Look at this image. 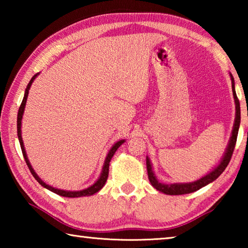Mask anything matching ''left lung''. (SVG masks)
<instances>
[{"mask_svg":"<svg viewBox=\"0 0 248 248\" xmlns=\"http://www.w3.org/2000/svg\"><path fill=\"white\" fill-rule=\"evenodd\" d=\"M231 78H232V89H233V96H234V100H235V105H236V117H235V123H234V127H233V131H232V137H231L230 143L228 145V149H226V152L224 154L223 158H222L221 163L219 166L217 167L216 170H213L211 173L205 175L204 177L200 178L199 180L194 183H189V184H171V185H165V184H161L158 183V180L155 178L154 173L152 170V166H151V162L150 159L146 157V170H148V175H149V179L150 183L152 184V186L157 189L158 191L164 192L166 195H185V194H190V192H194L196 190L200 189V188L204 187L205 185H208L210 183H212L213 180H216L219 176L223 173L224 170L226 169V166L229 165V163L231 161V157H232V154L234 152V148L235 144H236V139H237V133H238V128H240V124H241V108H240V100H238L236 93H235V89H234V78L232 75H231Z\"/></svg>","mask_w":248,"mask_h":248,"instance_id":"8db88e82","label":"left lung"}]
</instances>
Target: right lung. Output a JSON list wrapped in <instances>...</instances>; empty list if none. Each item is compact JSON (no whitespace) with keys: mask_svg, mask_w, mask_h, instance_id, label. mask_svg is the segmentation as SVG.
Wrapping results in <instances>:
<instances>
[{"mask_svg":"<svg viewBox=\"0 0 248 248\" xmlns=\"http://www.w3.org/2000/svg\"><path fill=\"white\" fill-rule=\"evenodd\" d=\"M37 75H38V74L33 75L31 81H29L28 85H27V89H26V91H25V95H24L23 102H22V104H20L19 109H18V114H17V136H18L20 149H22V152H23V156H24V158H25V161H26V164H27V166H28V169H29V170H31V173L32 174L33 177H35V179L41 185V186L45 187V188H47V189H49L50 191L54 192V194H57V195H60V196H62V197H69V198H77V197L94 195V194H96V192L102 189L103 186L105 185V183H106V180H107V178H108V174H109V163H110V159H111L112 156H114V154H115V152L117 151V149H118L119 146L124 143V140H120V141L117 142V143L110 149V151H109V153H108L107 157H106V161H105V164H104V167H103L102 175H100V177L98 178L97 182H96V183L93 185V186L86 188V189H84V190H79V191H65V190L57 189V188H53V187H51V186H49V185H47L46 183H44L43 180H41V179L38 177V175H37V174L35 173V170H32L31 163H29V161H28L27 155H26V151H25V148H24V143H23L22 136H20V124H22V118H23V114H24L25 104H26L27 96H28V92H29V89H31V83L33 82V79H35V78L37 77Z\"/></svg>","mask_w":248,"mask_h":248,"instance_id":"add662e5","label":"right lung"}]
</instances>
